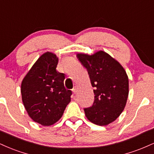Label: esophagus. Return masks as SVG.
<instances>
[{"instance_id":"34e87169","label":"esophagus","mask_w":154,"mask_h":154,"mask_svg":"<svg viewBox=\"0 0 154 154\" xmlns=\"http://www.w3.org/2000/svg\"><path fill=\"white\" fill-rule=\"evenodd\" d=\"M72 91H73V93H77V87H76V86H75V87L73 88V89H72Z\"/></svg>"}]
</instances>
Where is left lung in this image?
<instances>
[{
    "label": "left lung",
    "instance_id": "left-lung-1",
    "mask_svg": "<svg viewBox=\"0 0 154 154\" xmlns=\"http://www.w3.org/2000/svg\"><path fill=\"white\" fill-rule=\"evenodd\" d=\"M87 69L95 90L94 102L85 108L87 118L95 125L104 126L112 122L122 112L129 93V79L122 65L100 51L95 54L77 55Z\"/></svg>",
    "mask_w": 154,
    "mask_h": 154
}]
</instances>
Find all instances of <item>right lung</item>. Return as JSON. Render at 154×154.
<instances>
[{
	"mask_svg": "<svg viewBox=\"0 0 154 154\" xmlns=\"http://www.w3.org/2000/svg\"><path fill=\"white\" fill-rule=\"evenodd\" d=\"M59 59L46 52L35 63L23 79L22 101L33 121L50 126L62 116L71 101L72 92L64 87L65 75L56 70Z\"/></svg>",
	"mask_w": 154,
	"mask_h": 154,
	"instance_id": "obj_1",
	"label": "right lung"
}]
</instances>
